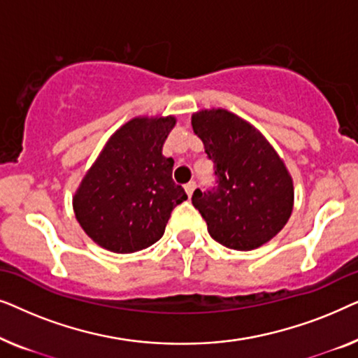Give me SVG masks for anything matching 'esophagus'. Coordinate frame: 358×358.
<instances>
[{
	"label": "esophagus",
	"instance_id": "34e87169",
	"mask_svg": "<svg viewBox=\"0 0 358 358\" xmlns=\"http://www.w3.org/2000/svg\"><path fill=\"white\" fill-rule=\"evenodd\" d=\"M185 194H187V197L190 199L192 197V194H194V190H195V182H189V184H185Z\"/></svg>",
	"mask_w": 358,
	"mask_h": 358
}]
</instances>
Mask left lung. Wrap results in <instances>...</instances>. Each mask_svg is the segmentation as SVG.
<instances>
[{
  "mask_svg": "<svg viewBox=\"0 0 358 358\" xmlns=\"http://www.w3.org/2000/svg\"><path fill=\"white\" fill-rule=\"evenodd\" d=\"M192 129L217 178L215 187L192 195L210 236L236 251L271 241L293 210V180L280 156L261 131L229 110L195 112Z\"/></svg>",
  "mask_w": 358,
  "mask_h": 358,
  "instance_id": "8db88e82",
  "label": "left lung"
}]
</instances>
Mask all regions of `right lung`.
I'll list each match as a JSON object with an SVG mask.
<instances>
[{"label": "right lung", "instance_id": "add662e5", "mask_svg": "<svg viewBox=\"0 0 358 358\" xmlns=\"http://www.w3.org/2000/svg\"><path fill=\"white\" fill-rule=\"evenodd\" d=\"M176 117H135L110 136L75 197L78 223L107 251L129 254L164 234L171 212L187 200L174 184L163 145Z\"/></svg>", "mask_w": 358, "mask_h": 358}]
</instances>
